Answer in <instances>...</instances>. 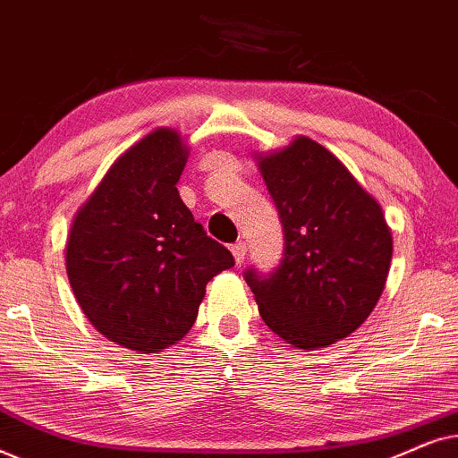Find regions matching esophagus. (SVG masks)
<instances>
[{
	"label": "esophagus",
	"mask_w": 458,
	"mask_h": 458,
	"mask_svg": "<svg viewBox=\"0 0 458 458\" xmlns=\"http://www.w3.org/2000/svg\"><path fill=\"white\" fill-rule=\"evenodd\" d=\"M231 252H233V259H235L237 265H242L243 259H246V252H248L246 243H243V242L233 243V246H231Z\"/></svg>",
	"instance_id": "obj_1"
}]
</instances>
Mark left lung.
Instances as JSON below:
<instances>
[{"label":"left lung","instance_id":"obj_1","mask_svg":"<svg viewBox=\"0 0 458 458\" xmlns=\"http://www.w3.org/2000/svg\"><path fill=\"white\" fill-rule=\"evenodd\" d=\"M284 227V259L243 279L260 317L302 350L325 348L365 323L384 292L392 233L381 206L309 137L259 162Z\"/></svg>","mask_w":458,"mask_h":458}]
</instances>
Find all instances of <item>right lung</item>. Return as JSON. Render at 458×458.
Returning <instances> with one entry per match:
<instances>
[{"label": "right lung", "instance_id": "right-lung-1", "mask_svg": "<svg viewBox=\"0 0 458 458\" xmlns=\"http://www.w3.org/2000/svg\"><path fill=\"white\" fill-rule=\"evenodd\" d=\"M187 148L158 129L127 149L74 216L66 273L74 298L108 340L143 354L196 323L206 284L235 265L177 191Z\"/></svg>", "mask_w": 458, "mask_h": 458}]
</instances>
